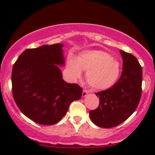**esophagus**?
Returning a JSON list of instances; mask_svg holds the SVG:
<instances>
[{"mask_svg":"<svg viewBox=\"0 0 155 155\" xmlns=\"http://www.w3.org/2000/svg\"><path fill=\"white\" fill-rule=\"evenodd\" d=\"M87 94H88V91L83 90V91H82V97H84L86 96Z\"/></svg>","mask_w":155,"mask_h":155,"instance_id":"1","label":"esophagus"}]
</instances>
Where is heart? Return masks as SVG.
<instances>
[{"label": "heart", "mask_w": 155, "mask_h": 155, "mask_svg": "<svg viewBox=\"0 0 155 155\" xmlns=\"http://www.w3.org/2000/svg\"><path fill=\"white\" fill-rule=\"evenodd\" d=\"M69 75L73 80L85 70V79L92 88L105 90L117 82L121 73L119 61L107 51L90 50L81 53L77 58L68 60Z\"/></svg>", "instance_id": "obj_1"}]
</instances>
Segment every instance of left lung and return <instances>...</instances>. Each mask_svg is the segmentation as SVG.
I'll use <instances>...</instances> for the list:
<instances>
[{
	"label": "left lung",
	"mask_w": 155,
	"mask_h": 155,
	"mask_svg": "<svg viewBox=\"0 0 155 155\" xmlns=\"http://www.w3.org/2000/svg\"><path fill=\"white\" fill-rule=\"evenodd\" d=\"M123 59L121 77L112 87L96 94L99 107L89 112L94 124L111 128L127 119L136 110L142 94L143 70L137 58L120 50Z\"/></svg>",
	"instance_id": "8db88e82"
}]
</instances>
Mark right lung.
I'll list each match as a JSON object with an SVG mask.
<instances>
[{
    "mask_svg": "<svg viewBox=\"0 0 155 155\" xmlns=\"http://www.w3.org/2000/svg\"><path fill=\"white\" fill-rule=\"evenodd\" d=\"M63 45L28 48L19 55L12 71V91L17 107L34 122L52 125L66 115L82 88L62 79L59 66L64 65Z\"/></svg>",
    "mask_w": 155,
    "mask_h": 155,
    "instance_id": "add662e5",
    "label": "right lung"
}]
</instances>
